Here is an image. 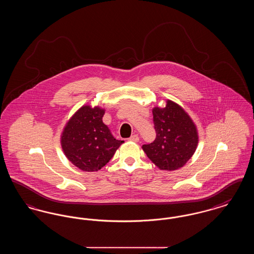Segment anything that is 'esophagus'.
Returning <instances> with one entry per match:
<instances>
[{
  "label": "esophagus",
  "instance_id": "esophagus-1",
  "mask_svg": "<svg viewBox=\"0 0 254 254\" xmlns=\"http://www.w3.org/2000/svg\"><path fill=\"white\" fill-rule=\"evenodd\" d=\"M129 141H131V142H139V137H138V135L134 134L132 136H130V137H129Z\"/></svg>",
  "mask_w": 254,
  "mask_h": 254
}]
</instances>
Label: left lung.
<instances>
[{
	"mask_svg": "<svg viewBox=\"0 0 254 254\" xmlns=\"http://www.w3.org/2000/svg\"><path fill=\"white\" fill-rule=\"evenodd\" d=\"M155 140L143 150L155 166L164 170L182 168L193 155L198 144L196 127L177 104L168 101L164 109H153Z\"/></svg>",
	"mask_w": 254,
	"mask_h": 254,
	"instance_id": "8db88e82",
	"label": "left lung"
}]
</instances>
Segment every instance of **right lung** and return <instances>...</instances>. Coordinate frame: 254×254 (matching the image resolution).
Returning <instances> with one entry per match:
<instances>
[{
  "label": "right lung",
  "mask_w": 254,
  "mask_h": 254,
  "mask_svg": "<svg viewBox=\"0 0 254 254\" xmlns=\"http://www.w3.org/2000/svg\"><path fill=\"white\" fill-rule=\"evenodd\" d=\"M105 110L82 107L66 124L61 144L67 159L84 171L106 166L124 141L116 140L103 123Z\"/></svg>",
  "instance_id": "1"
}]
</instances>
